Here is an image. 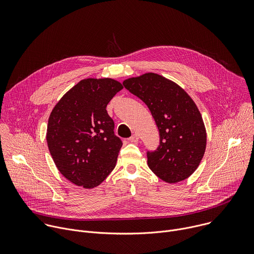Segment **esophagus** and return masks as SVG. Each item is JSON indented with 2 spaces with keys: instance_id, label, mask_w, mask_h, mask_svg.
<instances>
[{
  "instance_id": "obj_1",
  "label": "esophagus",
  "mask_w": 254,
  "mask_h": 254,
  "mask_svg": "<svg viewBox=\"0 0 254 254\" xmlns=\"http://www.w3.org/2000/svg\"><path fill=\"white\" fill-rule=\"evenodd\" d=\"M130 142H137L138 141V135L136 134V133H134V134H132L130 137H129V139H128Z\"/></svg>"
}]
</instances>
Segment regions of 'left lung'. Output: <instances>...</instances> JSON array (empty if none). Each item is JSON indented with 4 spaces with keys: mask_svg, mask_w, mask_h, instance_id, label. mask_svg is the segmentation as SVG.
Here are the masks:
<instances>
[{
    "mask_svg": "<svg viewBox=\"0 0 254 254\" xmlns=\"http://www.w3.org/2000/svg\"><path fill=\"white\" fill-rule=\"evenodd\" d=\"M125 87L146 103L160 131V146L148 152V166L166 183L189 178L203 159L207 133L191 96L176 82L153 72L126 79Z\"/></svg>",
    "mask_w": 254,
    "mask_h": 254,
    "instance_id": "left-lung-1",
    "label": "left lung"
}]
</instances>
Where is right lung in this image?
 <instances>
[{
  "label": "right lung",
  "instance_id": "add662e5",
  "mask_svg": "<svg viewBox=\"0 0 254 254\" xmlns=\"http://www.w3.org/2000/svg\"><path fill=\"white\" fill-rule=\"evenodd\" d=\"M123 88L113 78H86L69 89L52 110L48 149L71 183L92 189L115 169L123 141L115 135L106 106Z\"/></svg>",
  "mask_w": 254,
  "mask_h": 254
}]
</instances>
